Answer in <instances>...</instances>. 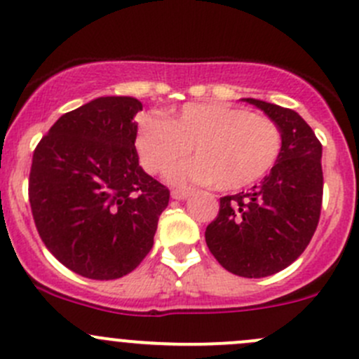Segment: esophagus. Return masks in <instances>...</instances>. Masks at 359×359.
<instances>
[{"label":"esophagus","instance_id":"esophagus-1","mask_svg":"<svg viewBox=\"0 0 359 359\" xmlns=\"http://www.w3.org/2000/svg\"><path fill=\"white\" fill-rule=\"evenodd\" d=\"M189 191H184V189H173L172 191V198L173 200H179V201H182V200H186L187 196H189Z\"/></svg>","mask_w":359,"mask_h":359}]
</instances>
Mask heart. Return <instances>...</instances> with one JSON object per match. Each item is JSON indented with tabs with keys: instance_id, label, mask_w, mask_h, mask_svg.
Segmentation results:
<instances>
[{
	"instance_id": "b5f03b06",
	"label": "heart",
	"mask_w": 359,
	"mask_h": 359,
	"mask_svg": "<svg viewBox=\"0 0 359 359\" xmlns=\"http://www.w3.org/2000/svg\"><path fill=\"white\" fill-rule=\"evenodd\" d=\"M281 147L283 137L273 119L220 102L189 104L172 121L144 118L137 135L147 172H163L191 149L194 159L172 166L170 182L213 184L222 191L264 179L280 159Z\"/></svg>"
}]
</instances>
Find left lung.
I'll return each mask as SVG.
<instances>
[{
  "label": "left lung",
  "instance_id": "obj_1",
  "mask_svg": "<svg viewBox=\"0 0 359 359\" xmlns=\"http://www.w3.org/2000/svg\"><path fill=\"white\" fill-rule=\"evenodd\" d=\"M281 130L283 147L269 175L247 193L220 198L219 215L205 231L212 255L229 273L266 278L306 250L323 201L321 142L295 111L243 99Z\"/></svg>",
  "mask_w": 359,
  "mask_h": 359
}]
</instances>
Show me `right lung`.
I'll list each match as a JSON object with an SVG mask.
<instances>
[{"mask_svg": "<svg viewBox=\"0 0 359 359\" xmlns=\"http://www.w3.org/2000/svg\"><path fill=\"white\" fill-rule=\"evenodd\" d=\"M139 111L133 97H99L60 116L32 154L36 229L60 264L90 280L132 273L168 206L170 191L139 165Z\"/></svg>", "mask_w": 359, "mask_h": 359, "instance_id": "right-lung-1", "label": "right lung"}]
</instances>
